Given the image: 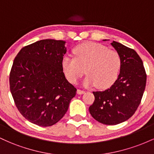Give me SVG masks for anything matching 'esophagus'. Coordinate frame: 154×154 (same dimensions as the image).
<instances>
[{
    "label": "esophagus",
    "instance_id": "1",
    "mask_svg": "<svg viewBox=\"0 0 154 154\" xmlns=\"http://www.w3.org/2000/svg\"><path fill=\"white\" fill-rule=\"evenodd\" d=\"M85 93V91H82V90H80V89H78L77 90V93H78L79 95H82L83 93Z\"/></svg>",
    "mask_w": 154,
    "mask_h": 154
}]
</instances>
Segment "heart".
I'll return each instance as SVG.
<instances>
[{"mask_svg":"<svg viewBox=\"0 0 154 154\" xmlns=\"http://www.w3.org/2000/svg\"><path fill=\"white\" fill-rule=\"evenodd\" d=\"M75 58L65 56L61 67L65 77L72 84H77L85 74L86 87L96 85L103 89L110 87L119 75L121 56L117 51L96 43H84L73 50Z\"/></svg>","mask_w":154,"mask_h":154,"instance_id":"heart-1","label":"heart"}]
</instances>
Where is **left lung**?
<instances>
[{"label": "left lung", "instance_id": "left-lung-1", "mask_svg": "<svg viewBox=\"0 0 154 154\" xmlns=\"http://www.w3.org/2000/svg\"><path fill=\"white\" fill-rule=\"evenodd\" d=\"M111 44L121 56L119 75L107 90L93 92L95 100L89 111L99 122L115 125L135 114L146 88V73L142 60L135 50L116 41Z\"/></svg>", "mask_w": 154, "mask_h": 154}]
</instances>
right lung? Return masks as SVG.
<instances>
[{
    "instance_id": "add662e5",
    "label": "right lung",
    "mask_w": 154,
    "mask_h": 154,
    "mask_svg": "<svg viewBox=\"0 0 154 154\" xmlns=\"http://www.w3.org/2000/svg\"><path fill=\"white\" fill-rule=\"evenodd\" d=\"M66 42L41 40L22 48L10 72V91L22 115L38 126L57 123L68 110L77 89L63 74Z\"/></svg>"
}]
</instances>
